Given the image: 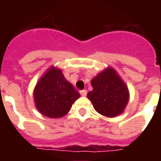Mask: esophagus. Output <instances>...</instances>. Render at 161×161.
<instances>
[{
	"label": "esophagus",
	"instance_id": "34e87169",
	"mask_svg": "<svg viewBox=\"0 0 161 161\" xmlns=\"http://www.w3.org/2000/svg\"><path fill=\"white\" fill-rule=\"evenodd\" d=\"M80 94L82 97H85L87 95V91L86 90H83V91H80Z\"/></svg>",
	"mask_w": 161,
	"mask_h": 161
}]
</instances>
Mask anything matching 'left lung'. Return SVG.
Segmentation results:
<instances>
[{
  "instance_id": "left-lung-1",
  "label": "left lung",
  "mask_w": 161,
  "mask_h": 161,
  "mask_svg": "<svg viewBox=\"0 0 161 161\" xmlns=\"http://www.w3.org/2000/svg\"><path fill=\"white\" fill-rule=\"evenodd\" d=\"M93 90L87 94L96 111L106 117H115L126 108L129 91L116 70L108 67L91 79Z\"/></svg>"
}]
</instances>
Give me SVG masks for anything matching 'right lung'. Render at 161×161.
<instances>
[{
    "label": "right lung",
    "instance_id": "obj_1",
    "mask_svg": "<svg viewBox=\"0 0 161 161\" xmlns=\"http://www.w3.org/2000/svg\"><path fill=\"white\" fill-rule=\"evenodd\" d=\"M79 97V92L65 79L62 70L56 66L46 70L33 91L35 107L41 115L49 118L64 116Z\"/></svg>",
    "mask_w": 161,
    "mask_h": 161
}]
</instances>
